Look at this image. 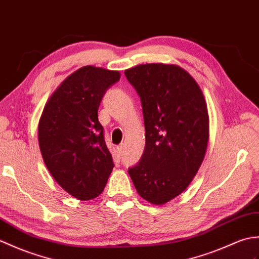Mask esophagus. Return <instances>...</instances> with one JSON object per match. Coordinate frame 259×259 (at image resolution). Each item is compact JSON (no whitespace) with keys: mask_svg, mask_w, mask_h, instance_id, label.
I'll list each match as a JSON object with an SVG mask.
<instances>
[{"mask_svg":"<svg viewBox=\"0 0 259 259\" xmlns=\"http://www.w3.org/2000/svg\"><path fill=\"white\" fill-rule=\"evenodd\" d=\"M124 144H119L118 146H117V151H118V153L119 154H123L124 153Z\"/></svg>","mask_w":259,"mask_h":259,"instance_id":"1","label":"esophagus"}]
</instances>
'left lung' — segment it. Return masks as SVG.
<instances>
[{
  "label": "left lung",
  "instance_id": "obj_1",
  "mask_svg": "<svg viewBox=\"0 0 259 259\" xmlns=\"http://www.w3.org/2000/svg\"><path fill=\"white\" fill-rule=\"evenodd\" d=\"M125 76L141 99L146 140L128 174L143 198L162 205L185 191L203 162L207 106L196 81L177 65L142 64Z\"/></svg>",
  "mask_w": 259,
  "mask_h": 259
}]
</instances>
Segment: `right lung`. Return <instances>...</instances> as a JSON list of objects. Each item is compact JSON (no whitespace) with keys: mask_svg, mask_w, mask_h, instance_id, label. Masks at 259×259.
Returning a JSON list of instances; mask_svg holds the SVG:
<instances>
[{"mask_svg":"<svg viewBox=\"0 0 259 259\" xmlns=\"http://www.w3.org/2000/svg\"><path fill=\"white\" fill-rule=\"evenodd\" d=\"M117 71L92 65L71 74L47 103L38 124L43 160L59 185L79 200L99 196L114 167L97 112Z\"/></svg>","mask_w":259,"mask_h":259,"instance_id":"1","label":"right lung"}]
</instances>
